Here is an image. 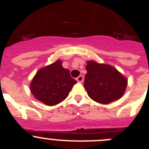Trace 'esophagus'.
Here are the masks:
<instances>
[{"label": "esophagus", "mask_w": 149, "mask_h": 149, "mask_svg": "<svg viewBox=\"0 0 149 149\" xmlns=\"http://www.w3.org/2000/svg\"><path fill=\"white\" fill-rule=\"evenodd\" d=\"M76 80H77V82L82 83L83 81H84V77H83L82 75H80L79 77H77V78H76Z\"/></svg>", "instance_id": "1"}]
</instances>
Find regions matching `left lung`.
I'll use <instances>...</instances> for the list:
<instances>
[{
	"label": "left lung",
	"mask_w": 149,
	"mask_h": 149,
	"mask_svg": "<svg viewBox=\"0 0 149 149\" xmlns=\"http://www.w3.org/2000/svg\"><path fill=\"white\" fill-rule=\"evenodd\" d=\"M84 86L89 98L100 104H107L122 98L127 80L116 68L107 64L86 62Z\"/></svg>",
	"instance_id": "8db88e82"
}]
</instances>
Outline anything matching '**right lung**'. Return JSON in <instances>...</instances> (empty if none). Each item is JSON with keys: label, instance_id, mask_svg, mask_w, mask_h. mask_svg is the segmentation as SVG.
Returning <instances> with one entry per match:
<instances>
[{"label": "right lung", "instance_id": "1", "mask_svg": "<svg viewBox=\"0 0 149 149\" xmlns=\"http://www.w3.org/2000/svg\"><path fill=\"white\" fill-rule=\"evenodd\" d=\"M62 60L40 68L30 83L33 95L48 106L58 104L68 97L77 81L62 65Z\"/></svg>", "mask_w": 149, "mask_h": 149}]
</instances>
